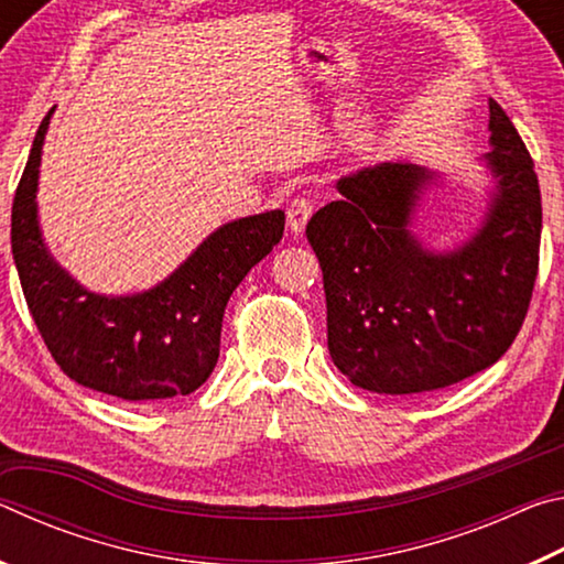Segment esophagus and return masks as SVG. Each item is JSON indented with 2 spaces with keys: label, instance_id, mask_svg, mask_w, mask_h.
Masks as SVG:
<instances>
[{
  "label": "esophagus",
  "instance_id": "obj_1",
  "mask_svg": "<svg viewBox=\"0 0 564 564\" xmlns=\"http://www.w3.org/2000/svg\"><path fill=\"white\" fill-rule=\"evenodd\" d=\"M313 214V206L308 198H293V202L289 204V212H285V221H289V228L293 236H301L305 231V224H308V218Z\"/></svg>",
  "mask_w": 564,
  "mask_h": 564
}]
</instances>
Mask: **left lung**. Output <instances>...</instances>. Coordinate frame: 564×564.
I'll use <instances>...</instances> for the list:
<instances>
[{"label":"left lung","instance_id":"obj_1","mask_svg":"<svg viewBox=\"0 0 564 564\" xmlns=\"http://www.w3.org/2000/svg\"><path fill=\"white\" fill-rule=\"evenodd\" d=\"M485 214L447 251L415 234L435 171L376 164L338 178L305 226L323 271L328 350L352 386L380 395L431 393L500 360L538 279L542 204L518 129L490 99Z\"/></svg>","mask_w":564,"mask_h":564}]
</instances>
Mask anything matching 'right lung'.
I'll list each match as a JSON object with an SVG mask.
<instances>
[{
	"instance_id": "right-lung-1",
	"label": "right lung",
	"mask_w": 564,
	"mask_h": 564,
	"mask_svg": "<svg viewBox=\"0 0 564 564\" xmlns=\"http://www.w3.org/2000/svg\"><path fill=\"white\" fill-rule=\"evenodd\" d=\"M52 113L36 131L12 206V256L46 348L79 386L131 403L194 393L216 368L228 299L281 241L283 212L218 226L147 291L94 293L54 259L42 236L36 191Z\"/></svg>"
}]
</instances>
